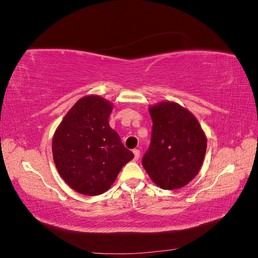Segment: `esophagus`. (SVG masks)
Listing matches in <instances>:
<instances>
[{
	"label": "esophagus",
	"instance_id": "esophagus-1",
	"mask_svg": "<svg viewBox=\"0 0 258 258\" xmlns=\"http://www.w3.org/2000/svg\"><path fill=\"white\" fill-rule=\"evenodd\" d=\"M134 154H135V160H138L140 158V151L134 150Z\"/></svg>",
	"mask_w": 258,
	"mask_h": 258
}]
</instances>
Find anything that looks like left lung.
I'll return each mask as SVG.
<instances>
[{
  "instance_id": "left-lung-1",
  "label": "left lung",
  "mask_w": 258,
  "mask_h": 258,
  "mask_svg": "<svg viewBox=\"0 0 258 258\" xmlns=\"http://www.w3.org/2000/svg\"><path fill=\"white\" fill-rule=\"evenodd\" d=\"M150 114L152 138L142 165L160 188H181L199 172L207 151V138L196 117L177 103L152 106Z\"/></svg>"
}]
</instances>
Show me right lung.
<instances>
[{"mask_svg": "<svg viewBox=\"0 0 258 258\" xmlns=\"http://www.w3.org/2000/svg\"><path fill=\"white\" fill-rule=\"evenodd\" d=\"M112 104L99 96L77 101L53 135L54 165L77 192L97 196L110 188L135 157L108 124Z\"/></svg>", "mask_w": 258, "mask_h": 258, "instance_id": "1", "label": "right lung"}]
</instances>
